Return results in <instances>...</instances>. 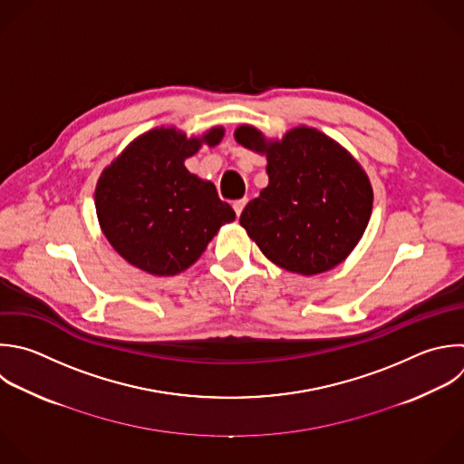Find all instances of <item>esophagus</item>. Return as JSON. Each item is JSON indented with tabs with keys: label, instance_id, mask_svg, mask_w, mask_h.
Here are the masks:
<instances>
[{
	"label": "esophagus",
	"instance_id": "esophagus-1",
	"mask_svg": "<svg viewBox=\"0 0 464 464\" xmlns=\"http://www.w3.org/2000/svg\"><path fill=\"white\" fill-rule=\"evenodd\" d=\"M246 205V199H239V201H234V210H236V216H241L243 208Z\"/></svg>",
	"mask_w": 464,
	"mask_h": 464
}]
</instances>
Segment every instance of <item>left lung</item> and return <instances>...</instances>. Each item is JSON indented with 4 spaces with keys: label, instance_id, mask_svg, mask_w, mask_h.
<instances>
[{
    "label": "left lung",
    "instance_id": "obj_1",
    "mask_svg": "<svg viewBox=\"0 0 464 464\" xmlns=\"http://www.w3.org/2000/svg\"><path fill=\"white\" fill-rule=\"evenodd\" d=\"M236 140L268 160V187L239 218L261 252L303 276L339 265L359 243L372 214L373 192L359 163L308 127L266 143L261 132L243 125Z\"/></svg>",
    "mask_w": 464,
    "mask_h": 464
}]
</instances>
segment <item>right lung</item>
Returning <instances> with one entry per match:
<instances>
[{
  "label": "right lung",
  "instance_id": "add662e5",
  "mask_svg": "<svg viewBox=\"0 0 464 464\" xmlns=\"http://www.w3.org/2000/svg\"><path fill=\"white\" fill-rule=\"evenodd\" d=\"M223 129L201 140L154 129L132 141L103 170L96 212L103 234L130 265L156 276H174L194 265L221 225L236 219L210 181L185 169L201 143L218 145Z\"/></svg>",
  "mask_w": 464,
  "mask_h": 464
}]
</instances>
